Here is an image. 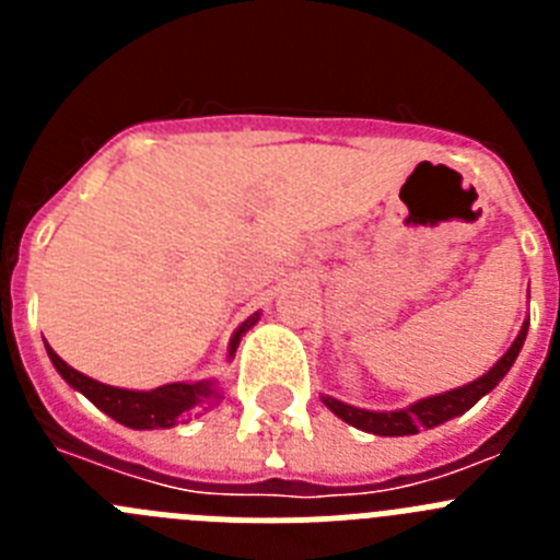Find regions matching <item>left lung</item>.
Instances as JSON below:
<instances>
[{"mask_svg": "<svg viewBox=\"0 0 560 560\" xmlns=\"http://www.w3.org/2000/svg\"><path fill=\"white\" fill-rule=\"evenodd\" d=\"M527 325H530V319H524L522 330H518V336L513 339L511 348H508V353H504L488 373L479 375L477 381H471V384H463V387L448 389V393L429 395V398L415 400V404H409V407L404 409H389V412H373V409L350 407V404L330 398V395H323V404L336 415V418L345 420V423L361 429V432L378 434V438H407V434H418L420 429H434L440 427V423H446V420L457 418V415L468 412L482 395L491 393L499 381L508 375V370H511L513 361H516L518 350H522L524 339H527Z\"/></svg>", "mask_w": 560, "mask_h": 560, "instance_id": "1", "label": "left lung"}]
</instances>
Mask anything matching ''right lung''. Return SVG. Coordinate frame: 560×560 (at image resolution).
Returning <instances> with one entry per match:
<instances>
[{
	"mask_svg": "<svg viewBox=\"0 0 560 560\" xmlns=\"http://www.w3.org/2000/svg\"><path fill=\"white\" fill-rule=\"evenodd\" d=\"M260 319V311L244 319L237 325V330L232 334L230 341V359L235 355L237 345H241V336L257 325ZM47 355L52 361V368L61 373V378L67 381L69 387L78 389L81 395H86L92 404H95L101 412H106L108 418H114L117 423L128 429H171L176 427L179 420L192 418V415L207 412L212 404H219V387L215 381H192V384H185V381H176V384H165V387L156 389H122V387H108V384H101V381L89 378V375L78 373L75 368H69L67 361L56 353V350L47 345Z\"/></svg>",
	"mask_w": 560,
	"mask_h": 560,
	"instance_id": "add662e5",
	"label": "right lung"
}]
</instances>
